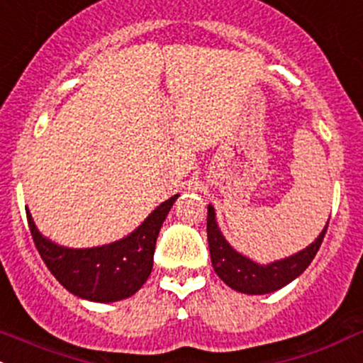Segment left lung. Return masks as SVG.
I'll return each instance as SVG.
<instances>
[{
    "mask_svg": "<svg viewBox=\"0 0 363 363\" xmlns=\"http://www.w3.org/2000/svg\"><path fill=\"white\" fill-rule=\"evenodd\" d=\"M327 227L328 223L321 230L318 239L302 252L295 253L289 259L260 265L242 257L223 239L218 225H216L215 209L209 204L206 229L213 269L223 279V283H227L230 289L238 290V292L252 295L271 294L274 290H279L281 286L289 285L290 281H294L297 276H301L306 271V267L313 262L315 255L318 253L321 241H323L325 233H327Z\"/></svg>",
    "mask_w": 363,
    "mask_h": 363,
    "instance_id": "left-lung-1",
    "label": "left lung"
}]
</instances>
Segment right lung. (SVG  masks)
<instances>
[{
    "label": "right lung",
    "instance_id": "1",
    "mask_svg": "<svg viewBox=\"0 0 363 363\" xmlns=\"http://www.w3.org/2000/svg\"><path fill=\"white\" fill-rule=\"evenodd\" d=\"M177 196L164 201L133 234L98 248L73 250L48 241L28 215L29 230L48 271L77 297L94 302H115L130 297L143 286L154 265L159 230Z\"/></svg>",
    "mask_w": 363,
    "mask_h": 363
}]
</instances>
